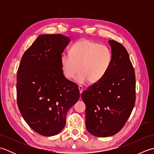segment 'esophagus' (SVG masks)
<instances>
[{
	"label": "esophagus",
	"mask_w": 154,
	"mask_h": 154,
	"mask_svg": "<svg viewBox=\"0 0 154 154\" xmlns=\"http://www.w3.org/2000/svg\"><path fill=\"white\" fill-rule=\"evenodd\" d=\"M78 88H79V93H80V94L83 93V87L81 85H79V87H78Z\"/></svg>",
	"instance_id": "esophagus-1"
}]
</instances>
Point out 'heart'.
Returning a JSON list of instances; mask_svg holds the SVG:
<instances>
[{"mask_svg":"<svg viewBox=\"0 0 154 154\" xmlns=\"http://www.w3.org/2000/svg\"><path fill=\"white\" fill-rule=\"evenodd\" d=\"M112 61L111 50L104 45L87 39H83L72 45L69 54L61 56V70L64 76L75 78L79 84L97 83L106 76Z\"/></svg>","mask_w":154,"mask_h":154,"instance_id":"obj_1","label":"heart"}]
</instances>
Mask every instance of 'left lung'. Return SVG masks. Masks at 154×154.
Here are the masks:
<instances>
[{
  "instance_id": "1",
  "label": "left lung",
  "mask_w": 154,
  "mask_h": 154,
  "mask_svg": "<svg viewBox=\"0 0 154 154\" xmlns=\"http://www.w3.org/2000/svg\"><path fill=\"white\" fill-rule=\"evenodd\" d=\"M112 61L106 76L81 94L85 104L87 131L97 137L111 136L122 128L135 104V73L122 45L109 40Z\"/></svg>"
}]
</instances>
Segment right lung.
<instances>
[{"label": "right lung", "instance_id": "1", "mask_svg": "<svg viewBox=\"0 0 154 154\" xmlns=\"http://www.w3.org/2000/svg\"><path fill=\"white\" fill-rule=\"evenodd\" d=\"M70 38L41 34L23 55L17 72V103L23 119L44 136L63 129L67 111L79 99L76 84L61 70L60 59Z\"/></svg>", "mask_w": 154, "mask_h": 154}]
</instances>
